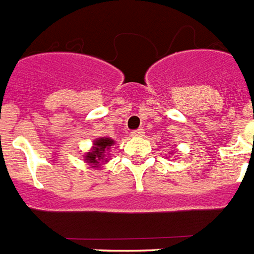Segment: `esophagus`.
<instances>
[{"mask_svg":"<svg viewBox=\"0 0 254 254\" xmlns=\"http://www.w3.org/2000/svg\"><path fill=\"white\" fill-rule=\"evenodd\" d=\"M133 137H143L144 136V129L139 128V129H133L132 132H131Z\"/></svg>","mask_w":254,"mask_h":254,"instance_id":"esophagus-1","label":"esophagus"}]
</instances>
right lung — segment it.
Masks as SVG:
<instances>
[{"label":"right lung","instance_id":"1","mask_svg":"<svg viewBox=\"0 0 254 254\" xmlns=\"http://www.w3.org/2000/svg\"><path fill=\"white\" fill-rule=\"evenodd\" d=\"M114 141L109 137H102V139L94 141V148L92 152H89L88 155L85 156V160H88L89 164L92 165H98L99 161L103 162V157H105V151L109 149L110 145H113Z\"/></svg>","mask_w":254,"mask_h":254}]
</instances>
